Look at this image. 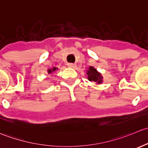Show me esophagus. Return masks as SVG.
<instances>
[{
  "instance_id": "34e87169",
  "label": "esophagus",
  "mask_w": 148,
  "mask_h": 148,
  "mask_svg": "<svg viewBox=\"0 0 148 148\" xmlns=\"http://www.w3.org/2000/svg\"><path fill=\"white\" fill-rule=\"evenodd\" d=\"M68 66L69 67V68H75L76 67V64L75 63H68Z\"/></svg>"
}]
</instances>
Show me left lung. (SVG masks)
Listing matches in <instances>:
<instances>
[{"mask_svg": "<svg viewBox=\"0 0 148 148\" xmlns=\"http://www.w3.org/2000/svg\"><path fill=\"white\" fill-rule=\"evenodd\" d=\"M87 75H88V78L90 81L95 82L98 84L102 83L101 75L93 67H90L88 71H87Z\"/></svg>", "mask_w": 148, "mask_h": 148, "instance_id": "left-lung-1", "label": "left lung"}]
</instances>
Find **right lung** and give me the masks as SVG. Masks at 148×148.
Wrapping results in <instances>:
<instances>
[{"label": "right lung", "mask_w": 148, "mask_h": 148, "mask_svg": "<svg viewBox=\"0 0 148 148\" xmlns=\"http://www.w3.org/2000/svg\"><path fill=\"white\" fill-rule=\"evenodd\" d=\"M56 69H57V68H52L51 70L49 69V70H48V73H51L54 72V71H56Z\"/></svg>", "instance_id": "right-lung-1"}]
</instances>
